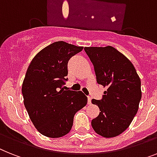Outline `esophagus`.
<instances>
[{"mask_svg": "<svg viewBox=\"0 0 157 157\" xmlns=\"http://www.w3.org/2000/svg\"><path fill=\"white\" fill-rule=\"evenodd\" d=\"M87 103L88 104H90V103H91V98H90V97H88L87 98Z\"/></svg>", "mask_w": 157, "mask_h": 157, "instance_id": "1", "label": "esophagus"}]
</instances>
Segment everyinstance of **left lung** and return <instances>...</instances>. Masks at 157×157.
I'll return each mask as SVG.
<instances>
[{
	"label": "left lung",
	"instance_id": "8db88e82",
	"mask_svg": "<svg viewBox=\"0 0 157 157\" xmlns=\"http://www.w3.org/2000/svg\"><path fill=\"white\" fill-rule=\"evenodd\" d=\"M84 50L94 65L97 82L107 87L103 99L91 101L100 111L91 126L101 136H117L129 127L139 109L140 78L130 60L112 46Z\"/></svg>",
	"mask_w": 157,
	"mask_h": 157
}]
</instances>
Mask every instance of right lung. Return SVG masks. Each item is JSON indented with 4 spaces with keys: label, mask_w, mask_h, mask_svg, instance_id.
<instances>
[{
    "label": "right lung",
    "mask_w": 157,
    "mask_h": 157,
    "mask_svg": "<svg viewBox=\"0 0 157 157\" xmlns=\"http://www.w3.org/2000/svg\"><path fill=\"white\" fill-rule=\"evenodd\" d=\"M82 46L56 41L39 51L31 61L22 83L25 107L41 134L50 138L70 132L74 116L87 103L81 90H65L67 63Z\"/></svg>",
    "instance_id": "right-lung-1"
}]
</instances>
